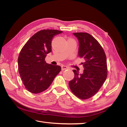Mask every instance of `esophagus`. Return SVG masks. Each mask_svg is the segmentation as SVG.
<instances>
[{"label": "esophagus", "mask_w": 127, "mask_h": 127, "mask_svg": "<svg viewBox=\"0 0 127 127\" xmlns=\"http://www.w3.org/2000/svg\"><path fill=\"white\" fill-rule=\"evenodd\" d=\"M68 68V67L66 66H65V65H63V66H61V69H62V70L67 69Z\"/></svg>", "instance_id": "34e87169"}]
</instances>
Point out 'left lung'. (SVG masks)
<instances>
[{"instance_id": "obj_1", "label": "left lung", "mask_w": 127, "mask_h": 127, "mask_svg": "<svg viewBox=\"0 0 127 127\" xmlns=\"http://www.w3.org/2000/svg\"><path fill=\"white\" fill-rule=\"evenodd\" d=\"M78 40V56L85 62L83 74L73 70L74 78L69 82L71 92L80 99L93 96L100 89L107 77V63L105 52L98 41L90 34L73 33Z\"/></svg>"}]
</instances>
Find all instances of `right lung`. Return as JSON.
<instances>
[{
    "label": "right lung",
    "instance_id": "right-lung-1",
    "mask_svg": "<svg viewBox=\"0 0 127 127\" xmlns=\"http://www.w3.org/2000/svg\"><path fill=\"white\" fill-rule=\"evenodd\" d=\"M63 33L56 30H43L30 38L22 49L18 58V71L26 88L37 94L46 90L61 70L58 65L45 61L51 52L55 36Z\"/></svg>",
    "mask_w": 127,
    "mask_h": 127
}]
</instances>
